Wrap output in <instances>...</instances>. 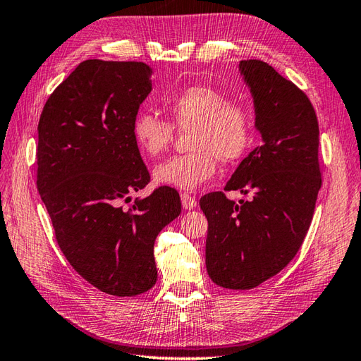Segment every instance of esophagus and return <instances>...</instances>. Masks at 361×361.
I'll return each instance as SVG.
<instances>
[{"instance_id": "esophagus-1", "label": "esophagus", "mask_w": 361, "mask_h": 361, "mask_svg": "<svg viewBox=\"0 0 361 361\" xmlns=\"http://www.w3.org/2000/svg\"><path fill=\"white\" fill-rule=\"evenodd\" d=\"M181 202H183V207L188 209V210H192L197 207V200H195L193 197H190L189 193H181Z\"/></svg>"}]
</instances>
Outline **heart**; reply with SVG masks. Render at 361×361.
Here are the masks:
<instances>
[{"instance_id":"1","label":"heart","mask_w":361,"mask_h":361,"mask_svg":"<svg viewBox=\"0 0 361 361\" xmlns=\"http://www.w3.org/2000/svg\"><path fill=\"white\" fill-rule=\"evenodd\" d=\"M171 122L148 111L133 121V139L139 151L156 159L175 139V130L190 131L186 156L173 157L154 169V181L161 186L193 190L212 178L218 160L238 161L252 139L251 111L210 86H190L166 104Z\"/></svg>"}]
</instances>
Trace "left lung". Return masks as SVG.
<instances>
[{
    "mask_svg": "<svg viewBox=\"0 0 361 361\" xmlns=\"http://www.w3.org/2000/svg\"><path fill=\"white\" fill-rule=\"evenodd\" d=\"M239 69L263 143L242 160L225 190H251L252 200L238 204L212 192L200 205L209 221V276L225 289L248 290L284 269L300 251L322 178L310 99L262 60H242Z\"/></svg>",
    "mask_w": 361,
    "mask_h": 361,
    "instance_id": "left-lung-1",
    "label": "left lung"
}]
</instances>
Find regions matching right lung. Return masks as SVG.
Segmentation results:
<instances>
[{
  "instance_id": "right-lung-1",
  "label": "right lung",
  "mask_w": 361,
  "mask_h": 361,
  "mask_svg": "<svg viewBox=\"0 0 361 361\" xmlns=\"http://www.w3.org/2000/svg\"><path fill=\"white\" fill-rule=\"evenodd\" d=\"M142 61L85 60L45 102L37 126V190L71 266L101 292L136 296L157 281L154 242L181 212L149 183L133 121L152 89Z\"/></svg>"
}]
</instances>
